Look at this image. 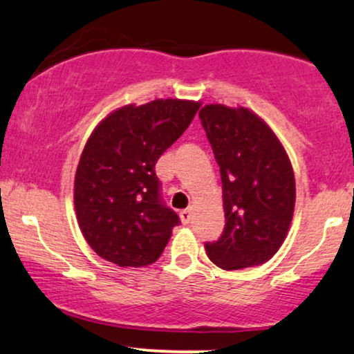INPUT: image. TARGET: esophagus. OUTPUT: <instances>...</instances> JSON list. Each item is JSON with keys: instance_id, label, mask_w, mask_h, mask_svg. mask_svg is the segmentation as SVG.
<instances>
[{"instance_id": "34e87169", "label": "esophagus", "mask_w": 354, "mask_h": 354, "mask_svg": "<svg viewBox=\"0 0 354 354\" xmlns=\"http://www.w3.org/2000/svg\"><path fill=\"white\" fill-rule=\"evenodd\" d=\"M180 218L183 221V224H189L191 219H193V209H191V207H188V209L181 211L180 212Z\"/></svg>"}]
</instances>
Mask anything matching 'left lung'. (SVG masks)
<instances>
[{
  "label": "left lung",
  "instance_id": "8db88e82",
  "mask_svg": "<svg viewBox=\"0 0 354 354\" xmlns=\"http://www.w3.org/2000/svg\"><path fill=\"white\" fill-rule=\"evenodd\" d=\"M223 181L225 227L206 254L224 270L261 266L287 237L295 207V176L272 129L249 109L221 104L199 110Z\"/></svg>",
  "mask_w": 354,
  "mask_h": 354
}]
</instances>
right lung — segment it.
Returning a JSON list of instances; mask_svg holds the SVG:
<instances>
[{
	"label": "right lung",
	"mask_w": 354,
	"mask_h": 354,
	"mask_svg": "<svg viewBox=\"0 0 354 354\" xmlns=\"http://www.w3.org/2000/svg\"><path fill=\"white\" fill-rule=\"evenodd\" d=\"M199 107L180 99L130 104L88 136L75 171L74 206L85 241L102 259L143 267L163 252L180 218L161 199L155 165Z\"/></svg>",
	"instance_id": "obj_1"
}]
</instances>
